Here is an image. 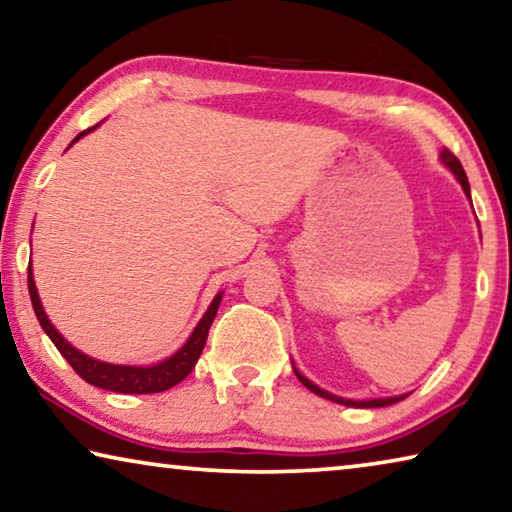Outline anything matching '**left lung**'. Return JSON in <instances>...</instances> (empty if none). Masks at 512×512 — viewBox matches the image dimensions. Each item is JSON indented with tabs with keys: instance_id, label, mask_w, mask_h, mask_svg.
Returning <instances> with one entry per match:
<instances>
[{
	"instance_id": "1",
	"label": "left lung",
	"mask_w": 512,
	"mask_h": 512,
	"mask_svg": "<svg viewBox=\"0 0 512 512\" xmlns=\"http://www.w3.org/2000/svg\"><path fill=\"white\" fill-rule=\"evenodd\" d=\"M440 161L442 164L451 170L453 175H456V180L460 182V186H462V191H465V196L469 198V202H472V193H469V182H467V175H465V170H462V166H460V161L456 159V154H451L449 150H442L440 152ZM294 373L298 376V380L300 383H303L307 389H310V392H314L316 396H323V399H328V401H335V403H342V405H348V408H385V405H392V403H399V401H403L405 396H410V394H399V396H387V399H369V401H353V399H344V396H337V394H330V392H326V389H321L319 385H314L310 378H305L303 373H300L296 367H294Z\"/></svg>"
}]
</instances>
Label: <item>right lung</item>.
Here are the masks:
<instances>
[{"label":"right lung","mask_w":512,"mask_h":512,"mask_svg":"<svg viewBox=\"0 0 512 512\" xmlns=\"http://www.w3.org/2000/svg\"><path fill=\"white\" fill-rule=\"evenodd\" d=\"M100 125H95L91 129H84V132L75 136L68 148H72L81 136H86L88 132H93ZM29 296H31V305H34V312L38 316L40 328L45 330V335L52 339L54 346L59 348V353L70 362V367L75 369L86 383H91L95 387L109 389V392H120V394H154V392H166V389L175 387L177 383L189 376L191 369L196 367V362L200 358L202 348H205L209 328H212L214 316L218 312V305H221L223 291H218L214 296L212 303H209L207 312L202 314V319L198 321V326L193 328L189 339L177 348V351L170 355V358L161 360L157 364H150V367H134V364H111V362H102L95 360L91 355L81 353L79 348L72 346L66 337L61 335L59 330L52 326V321L47 319V314L43 310V303H40L36 282H34V271H31L29 264Z\"/></svg>","instance_id":"add662e5"}]
</instances>
